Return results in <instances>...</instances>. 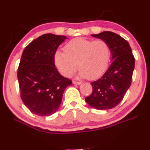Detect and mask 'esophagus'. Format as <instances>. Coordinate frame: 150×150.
I'll return each mask as SVG.
<instances>
[{"mask_svg":"<svg viewBox=\"0 0 150 150\" xmlns=\"http://www.w3.org/2000/svg\"><path fill=\"white\" fill-rule=\"evenodd\" d=\"M73 83L75 84H78V85H79V84H81V82H80V81H73Z\"/></svg>","mask_w":150,"mask_h":150,"instance_id":"1","label":"esophagus"}]
</instances>
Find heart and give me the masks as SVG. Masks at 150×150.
<instances>
[{
  "instance_id": "obj_1",
  "label": "heart",
  "mask_w": 150,
  "mask_h": 150,
  "mask_svg": "<svg viewBox=\"0 0 150 150\" xmlns=\"http://www.w3.org/2000/svg\"><path fill=\"white\" fill-rule=\"evenodd\" d=\"M64 52L55 54V63L65 77H71L79 67L80 77L95 79L104 73L111 58V47L103 39L76 38L68 42ZM78 66H77V65Z\"/></svg>"
}]
</instances>
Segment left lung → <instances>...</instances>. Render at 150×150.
<instances>
[{
	"label": "left lung",
	"instance_id": "left-lung-1",
	"mask_svg": "<svg viewBox=\"0 0 150 150\" xmlns=\"http://www.w3.org/2000/svg\"><path fill=\"white\" fill-rule=\"evenodd\" d=\"M92 35L110 44L113 60L102 77L91 83L92 92L85 100L97 110H109L122 101L131 84L134 57L129 42L120 35L111 31Z\"/></svg>",
	"mask_w": 150,
	"mask_h": 150
}]
</instances>
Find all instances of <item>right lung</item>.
I'll return each mask as SVG.
<instances>
[{
	"instance_id": "add662e5",
	"label": "right lung",
	"mask_w": 150,
	"mask_h": 150,
	"mask_svg": "<svg viewBox=\"0 0 150 150\" xmlns=\"http://www.w3.org/2000/svg\"><path fill=\"white\" fill-rule=\"evenodd\" d=\"M67 38L47 33L33 40L23 52L18 70L20 96L31 112L49 116L61 104L64 92L72 81L59 74L54 55Z\"/></svg>"
}]
</instances>
